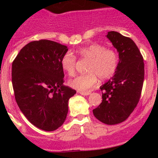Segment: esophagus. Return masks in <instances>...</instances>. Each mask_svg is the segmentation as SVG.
Returning <instances> with one entry per match:
<instances>
[{"mask_svg": "<svg viewBox=\"0 0 158 158\" xmlns=\"http://www.w3.org/2000/svg\"><path fill=\"white\" fill-rule=\"evenodd\" d=\"M78 93H79V94H81V95H90L91 94V92H78Z\"/></svg>", "mask_w": 158, "mask_h": 158, "instance_id": "34e87169", "label": "esophagus"}]
</instances>
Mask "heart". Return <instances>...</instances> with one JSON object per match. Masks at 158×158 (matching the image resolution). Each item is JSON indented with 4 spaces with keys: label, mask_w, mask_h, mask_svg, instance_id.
Here are the masks:
<instances>
[{
    "label": "heart",
    "mask_w": 158,
    "mask_h": 158,
    "mask_svg": "<svg viewBox=\"0 0 158 158\" xmlns=\"http://www.w3.org/2000/svg\"><path fill=\"white\" fill-rule=\"evenodd\" d=\"M80 60H88L87 73L76 76L69 81L72 88L79 92H87L95 86L98 80H106L115 73L118 65V56L112 49H108L99 44H92L76 51ZM76 59L71 52H66L60 61L61 68L69 76L76 70Z\"/></svg>",
    "instance_id": "heart-1"
}]
</instances>
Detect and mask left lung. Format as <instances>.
<instances>
[{"label":"left lung","instance_id":"8db88e82","mask_svg":"<svg viewBox=\"0 0 158 158\" xmlns=\"http://www.w3.org/2000/svg\"><path fill=\"white\" fill-rule=\"evenodd\" d=\"M118 52L119 62L114 75L100 87L102 102L93 109L98 120L116 125L126 120L136 108L143 87L144 64L143 56L131 38L115 31L106 35Z\"/></svg>","mask_w":158,"mask_h":158}]
</instances>
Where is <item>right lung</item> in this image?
<instances>
[{"instance_id": "obj_1", "label": "right lung", "mask_w": 158, "mask_h": 158, "mask_svg": "<svg viewBox=\"0 0 158 158\" xmlns=\"http://www.w3.org/2000/svg\"><path fill=\"white\" fill-rule=\"evenodd\" d=\"M66 46L48 40L33 41L12 63L15 99L25 117L41 130L52 131L66 118L68 102L76 91L63 85L60 61Z\"/></svg>"}]
</instances>
